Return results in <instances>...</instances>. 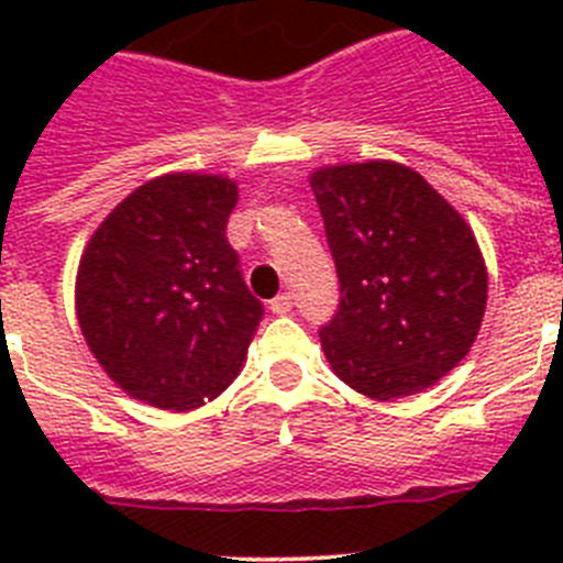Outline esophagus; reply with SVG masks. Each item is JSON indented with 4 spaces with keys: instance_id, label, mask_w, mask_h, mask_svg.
<instances>
[{
    "instance_id": "esophagus-1",
    "label": "esophagus",
    "mask_w": 563,
    "mask_h": 563,
    "mask_svg": "<svg viewBox=\"0 0 563 563\" xmlns=\"http://www.w3.org/2000/svg\"><path fill=\"white\" fill-rule=\"evenodd\" d=\"M271 310L276 312V316H287V312H292V296H290V292H278V296L271 301Z\"/></svg>"
}]
</instances>
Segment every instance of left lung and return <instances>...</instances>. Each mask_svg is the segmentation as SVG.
<instances>
[{"instance_id":"8db88e82","label":"left lung","mask_w":563,"mask_h":563,"mask_svg":"<svg viewBox=\"0 0 563 563\" xmlns=\"http://www.w3.org/2000/svg\"><path fill=\"white\" fill-rule=\"evenodd\" d=\"M341 305L318 330L332 372L375 400L449 375L479 335L487 271L460 211L409 166L346 163L312 172Z\"/></svg>"}]
</instances>
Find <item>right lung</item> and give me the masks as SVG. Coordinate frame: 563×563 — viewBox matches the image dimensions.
<instances>
[{
    "mask_svg": "<svg viewBox=\"0 0 563 563\" xmlns=\"http://www.w3.org/2000/svg\"><path fill=\"white\" fill-rule=\"evenodd\" d=\"M236 200L222 174H163L112 208L84 247L78 324L134 400L197 409L242 369L265 307L228 245Z\"/></svg>",
    "mask_w": 563,
    "mask_h": 563,
    "instance_id": "add662e5",
    "label": "right lung"
}]
</instances>
